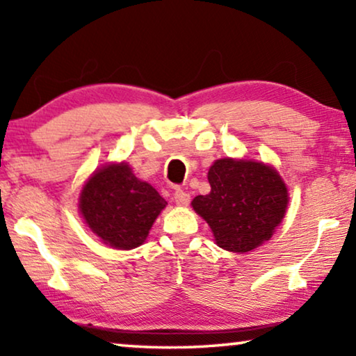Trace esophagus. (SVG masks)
Listing matches in <instances>:
<instances>
[{"label":"esophagus","instance_id":"obj_1","mask_svg":"<svg viewBox=\"0 0 356 356\" xmlns=\"http://www.w3.org/2000/svg\"><path fill=\"white\" fill-rule=\"evenodd\" d=\"M173 201L178 204V206H188L189 201H191V197H189V194L186 191H183V189H177V191L173 193Z\"/></svg>","mask_w":356,"mask_h":356}]
</instances>
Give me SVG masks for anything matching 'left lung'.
Listing matches in <instances>:
<instances>
[{
  "label": "left lung",
  "mask_w": 356,
  "mask_h": 356,
  "mask_svg": "<svg viewBox=\"0 0 356 356\" xmlns=\"http://www.w3.org/2000/svg\"><path fill=\"white\" fill-rule=\"evenodd\" d=\"M207 178L211 193L196 196L191 204L212 228L217 245L248 252L269 240L289 202L280 175L252 160L220 159Z\"/></svg>",
  "instance_id": "obj_1"
}]
</instances>
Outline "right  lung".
<instances>
[{"label":"right lung","mask_w":356,"mask_h":356,"mask_svg":"<svg viewBox=\"0 0 356 356\" xmlns=\"http://www.w3.org/2000/svg\"><path fill=\"white\" fill-rule=\"evenodd\" d=\"M167 201L140 181L126 163L106 165L92 175L81 193V213L106 245L133 250L143 245Z\"/></svg>","instance_id":"1"}]
</instances>
